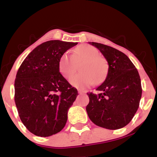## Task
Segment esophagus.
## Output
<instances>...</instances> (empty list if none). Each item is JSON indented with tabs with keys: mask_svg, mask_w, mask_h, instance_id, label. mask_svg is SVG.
<instances>
[{
	"mask_svg": "<svg viewBox=\"0 0 157 157\" xmlns=\"http://www.w3.org/2000/svg\"><path fill=\"white\" fill-rule=\"evenodd\" d=\"M78 93L80 94H82L86 93V91H81V90H78Z\"/></svg>",
	"mask_w": 157,
	"mask_h": 157,
	"instance_id": "34e87169",
	"label": "esophagus"
}]
</instances>
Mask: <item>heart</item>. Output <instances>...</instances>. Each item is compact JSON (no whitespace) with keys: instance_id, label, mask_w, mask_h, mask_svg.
<instances>
[{"instance_id":"obj_1","label":"heart","mask_w":157,"mask_h":157,"mask_svg":"<svg viewBox=\"0 0 157 157\" xmlns=\"http://www.w3.org/2000/svg\"><path fill=\"white\" fill-rule=\"evenodd\" d=\"M100 55L98 49L89 44H82L72 51L71 57L64 53L58 62L59 72L66 79L69 78L76 71L75 64L81 63L80 74L69 79L71 85L85 89L91 85L99 84L107 75L108 65Z\"/></svg>"}]
</instances>
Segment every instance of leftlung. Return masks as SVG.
Segmentation results:
<instances>
[{"mask_svg":"<svg viewBox=\"0 0 157 157\" xmlns=\"http://www.w3.org/2000/svg\"><path fill=\"white\" fill-rule=\"evenodd\" d=\"M98 48L109 64L105 81L97 88L99 94L87 93L86 111L95 125L116 130L127 125L137 111L142 97L138 71L127 55L116 48L89 42Z\"/></svg>","mask_w":157,"mask_h":157,"instance_id":"obj_1","label":"left lung"}]
</instances>
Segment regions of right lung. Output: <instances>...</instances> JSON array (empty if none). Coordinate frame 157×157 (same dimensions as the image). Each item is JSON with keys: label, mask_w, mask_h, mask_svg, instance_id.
I'll return each instance as SVG.
<instances>
[{"label": "right lung", "mask_w": 157, "mask_h": 157, "mask_svg": "<svg viewBox=\"0 0 157 157\" xmlns=\"http://www.w3.org/2000/svg\"><path fill=\"white\" fill-rule=\"evenodd\" d=\"M77 43L48 40L29 54L15 80V101L23 125L38 136H49L66 125L68 110L78 95L58 70L62 55Z\"/></svg>", "instance_id": "add662e5"}]
</instances>
